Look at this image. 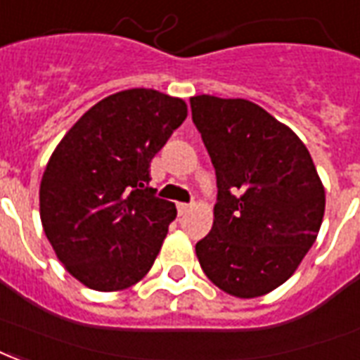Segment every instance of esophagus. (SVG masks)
Returning <instances> with one entry per match:
<instances>
[{"mask_svg": "<svg viewBox=\"0 0 360 360\" xmlns=\"http://www.w3.org/2000/svg\"><path fill=\"white\" fill-rule=\"evenodd\" d=\"M191 207H193V204H183V202H179L177 204V212H179V215H185L191 212Z\"/></svg>", "mask_w": 360, "mask_h": 360, "instance_id": "esophagus-1", "label": "esophagus"}]
</instances>
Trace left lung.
<instances>
[{"label":"left lung","instance_id":"8db88e82","mask_svg":"<svg viewBox=\"0 0 360 360\" xmlns=\"http://www.w3.org/2000/svg\"><path fill=\"white\" fill-rule=\"evenodd\" d=\"M217 177L214 225L196 244L202 271L250 300L278 288L316 240L324 187L307 146L246 98L191 97Z\"/></svg>","mask_w":360,"mask_h":360}]
</instances>
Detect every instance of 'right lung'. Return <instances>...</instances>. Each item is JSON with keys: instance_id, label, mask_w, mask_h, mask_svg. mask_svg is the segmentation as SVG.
Here are the masks:
<instances>
[{"instance_id": "obj_1", "label": "right lung", "mask_w": 360, "mask_h": 360, "mask_svg": "<svg viewBox=\"0 0 360 360\" xmlns=\"http://www.w3.org/2000/svg\"><path fill=\"white\" fill-rule=\"evenodd\" d=\"M187 118V103L135 87L91 106L60 139L39 185V217L58 262L97 292L150 271L173 202L154 196L150 162Z\"/></svg>"}]
</instances>
